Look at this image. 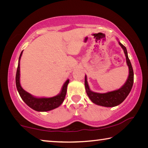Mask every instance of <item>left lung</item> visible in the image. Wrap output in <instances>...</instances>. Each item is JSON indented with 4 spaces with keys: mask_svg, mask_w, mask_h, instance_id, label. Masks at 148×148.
Masks as SVG:
<instances>
[{
    "mask_svg": "<svg viewBox=\"0 0 148 148\" xmlns=\"http://www.w3.org/2000/svg\"><path fill=\"white\" fill-rule=\"evenodd\" d=\"M119 44L121 46L123 49L125 56H126L127 63L129 69L128 79H127L126 83L121 88L117 90H115V91H113L106 92V93H99V92L91 91L89 89L88 84H87L86 75V77H85V87H86L87 95H88L89 99L91 100V101L93 103L97 105H100V106L114 107L120 104L126 99V97L128 96L129 92H131L132 86H133L134 72L131 61H130L128 55H127V49L125 46H124L121 43L119 42Z\"/></svg>",
    "mask_w": 148,
    "mask_h": 148,
    "instance_id": "obj_1",
    "label": "left lung"
}]
</instances>
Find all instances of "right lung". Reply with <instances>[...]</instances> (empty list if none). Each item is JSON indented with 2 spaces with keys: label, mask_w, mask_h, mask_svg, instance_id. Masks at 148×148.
<instances>
[{
  "label": "right lung",
  "mask_w": 148,
  "mask_h": 148,
  "mask_svg": "<svg viewBox=\"0 0 148 148\" xmlns=\"http://www.w3.org/2000/svg\"><path fill=\"white\" fill-rule=\"evenodd\" d=\"M23 51H21L20 54L19 62H18V66L16 72V84L17 89L19 92V94L23 101L28 105L29 107H31L32 109H33L36 111L38 112H46L49 111L53 109L56 108L61 105L64 99L65 98L67 91V86L69 83V79H67L65 83L64 84L63 86L62 87L61 91L59 95L56 96L50 97V98H46V97H41V98H37L32 96L29 92L25 91L22 88L19 82V77H20V59L22 56Z\"/></svg>",
  "instance_id": "obj_1"
}]
</instances>
